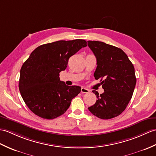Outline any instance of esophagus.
<instances>
[{"mask_svg": "<svg viewBox=\"0 0 156 156\" xmlns=\"http://www.w3.org/2000/svg\"><path fill=\"white\" fill-rule=\"evenodd\" d=\"M90 91H89L88 89L85 88H84V87H82V88H81V92L82 94H87V93H88Z\"/></svg>", "mask_w": 156, "mask_h": 156, "instance_id": "obj_1", "label": "esophagus"}]
</instances>
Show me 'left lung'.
I'll return each mask as SVG.
<instances>
[{
    "mask_svg": "<svg viewBox=\"0 0 156 156\" xmlns=\"http://www.w3.org/2000/svg\"><path fill=\"white\" fill-rule=\"evenodd\" d=\"M88 45L96 58L94 76L100 79L104 90L100 95L93 90L98 100L88 110L101 119L115 118L125 110L132 97L136 84L134 67L120 48L100 41H89Z\"/></svg>",
    "mask_w": 156,
    "mask_h": 156,
    "instance_id": "obj_1",
    "label": "left lung"
}]
</instances>
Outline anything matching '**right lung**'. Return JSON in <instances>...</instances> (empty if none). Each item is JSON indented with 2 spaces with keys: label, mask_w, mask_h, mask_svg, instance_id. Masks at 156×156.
<instances>
[{
  "label": "right lung",
  "mask_w": 156,
  "mask_h": 156,
  "mask_svg": "<svg viewBox=\"0 0 156 156\" xmlns=\"http://www.w3.org/2000/svg\"><path fill=\"white\" fill-rule=\"evenodd\" d=\"M87 46L84 40L59 41L42 44L32 52L20 69L19 90L25 104L34 114L52 119L64 114L72 100L81 91L60 80L70 58Z\"/></svg>",
  "instance_id": "add662e5"
}]
</instances>
